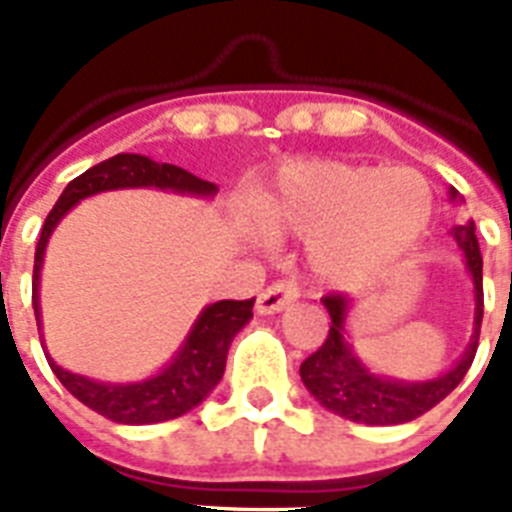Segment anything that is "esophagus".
<instances>
[{"label": "esophagus", "mask_w": 512, "mask_h": 512, "mask_svg": "<svg viewBox=\"0 0 512 512\" xmlns=\"http://www.w3.org/2000/svg\"><path fill=\"white\" fill-rule=\"evenodd\" d=\"M295 300H297L295 284L279 281V284H271L265 292H260V297H257V313L271 316V313L284 311V308H287L289 303H295Z\"/></svg>", "instance_id": "obj_1"}]
</instances>
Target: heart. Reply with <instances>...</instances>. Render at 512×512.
<instances>
[{
	"instance_id": "obj_1",
	"label": "heart",
	"mask_w": 512,
	"mask_h": 512,
	"mask_svg": "<svg viewBox=\"0 0 512 512\" xmlns=\"http://www.w3.org/2000/svg\"><path fill=\"white\" fill-rule=\"evenodd\" d=\"M252 215L265 239L308 241V260L321 281L366 284L428 231L433 191L414 170L303 162L257 196Z\"/></svg>"
}]
</instances>
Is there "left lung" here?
<instances>
[{
	"label": "left lung",
	"mask_w": 512,
	"mask_h": 512,
	"mask_svg": "<svg viewBox=\"0 0 512 512\" xmlns=\"http://www.w3.org/2000/svg\"><path fill=\"white\" fill-rule=\"evenodd\" d=\"M449 199L462 201L457 188H449ZM452 236L465 255V265H468L470 279H473V297H476L473 335H470L465 353L433 380L406 382L382 377L374 369H369L350 345L348 329H345L350 311L348 297H321V303L332 319V327H329L324 345L303 361L300 377H303L308 393L324 409L350 422H364V425H401V422L417 420L420 414L433 409L438 401H444L460 385L470 364H473V358H476L478 332H481V319H484V260H481L473 220L452 228Z\"/></svg>",
	"instance_id": "left-lung-1"
}]
</instances>
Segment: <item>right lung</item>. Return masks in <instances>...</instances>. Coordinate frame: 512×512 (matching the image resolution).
Here are the masks:
<instances>
[{
  "mask_svg": "<svg viewBox=\"0 0 512 512\" xmlns=\"http://www.w3.org/2000/svg\"><path fill=\"white\" fill-rule=\"evenodd\" d=\"M122 188H156V191L188 193L199 199H212L217 185L209 180L191 175L175 164H159L140 154H116L106 162L95 164L79 177H74L60 193L55 207L47 215L39 233L34 255V281H31V300H34L36 327L42 332V305H39V284H42V263L47 252V241L58 223L79 204L82 199L98 196L106 191H122ZM255 300H220L207 305L193 321L191 332L177 348L170 364L146 380L138 382H100L90 380L84 374H74L52 361L50 353H44L50 361L52 372L63 382V388L74 398H79L92 412L103 414L108 420L122 425H154V422L175 420L180 414L191 412L223 380L225 358L233 337L247 327L252 319ZM44 348V335H42Z\"/></svg>",
  "mask_w": 512,
  "mask_h": 512,
  "instance_id": "1",
  "label": "right lung"
}]
</instances>
